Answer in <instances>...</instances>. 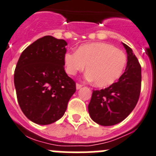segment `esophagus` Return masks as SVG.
Segmentation results:
<instances>
[{
  "instance_id": "obj_1",
  "label": "esophagus",
  "mask_w": 156,
  "mask_h": 156,
  "mask_svg": "<svg viewBox=\"0 0 156 156\" xmlns=\"http://www.w3.org/2000/svg\"><path fill=\"white\" fill-rule=\"evenodd\" d=\"M82 86H83V85H81V84H79V83H77V84H76V88H77V89H80V88H81Z\"/></svg>"
}]
</instances>
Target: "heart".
<instances>
[{
    "mask_svg": "<svg viewBox=\"0 0 156 156\" xmlns=\"http://www.w3.org/2000/svg\"><path fill=\"white\" fill-rule=\"evenodd\" d=\"M64 63L67 73L71 75L84 71L87 66V78L103 88L120 78L127 65V56L110 44L94 42L81 45L76 52H66Z\"/></svg>",
    "mask_w": 156,
    "mask_h": 156,
    "instance_id": "heart-1",
    "label": "heart"
}]
</instances>
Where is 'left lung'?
Listing matches in <instances>:
<instances>
[{"label": "left lung", "mask_w": 156, "mask_h": 156, "mask_svg": "<svg viewBox=\"0 0 156 156\" xmlns=\"http://www.w3.org/2000/svg\"><path fill=\"white\" fill-rule=\"evenodd\" d=\"M127 52L126 71L117 82L105 89L93 90L88 105L91 119L98 125L111 126L128 117L139 101L142 68L132 48L123 44Z\"/></svg>", "instance_id": "left-lung-1"}]
</instances>
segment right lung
<instances>
[{
    "label": "right lung",
    "mask_w": 156,
    "mask_h": 156,
    "mask_svg": "<svg viewBox=\"0 0 156 156\" xmlns=\"http://www.w3.org/2000/svg\"><path fill=\"white\" fill-rule=\"evenodd\" d=\"M67 42L44 36L30 44L14 71L17 98L24 115L38 125H49L65 114L76 84L65 71Z\"/></svg>",
    "instance_id": "obj_1"
}]
</instances>
